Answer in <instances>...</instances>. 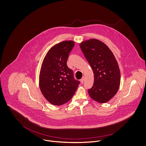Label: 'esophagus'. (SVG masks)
I'll list each match as a JSON object with an SVG mask.
<instances>
[{"label":"esophagus","instance_id":"34e87169","mask_svg":"<svg viewBox=\"0 0 146 146\" xmlns=\"http://www.w3.org/2000/svg\"><path fill=\"white\" fill-rule=\"evenodd\" d=\"M84 80H85V77L83 76V77L80 79V82H81L82 83H83L84 82Z\"/></svg>","mask_w":146,"mask_h":146}]
</instances>
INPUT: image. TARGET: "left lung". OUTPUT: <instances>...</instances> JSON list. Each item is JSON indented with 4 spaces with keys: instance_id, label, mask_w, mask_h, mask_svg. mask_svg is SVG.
Here are the masks:
<instances>
[{
    "instance_id": "1",
    "label": "left lung",
    "mask_w": 146,
    "mask_h": 146,
    "mask_svg": "<svg viewBox=\"0 0 146 146\" xmlns=\"http://www.w3.org/2000/svg\"><path fill=\"white\" fill-rule=\"evenodd\" d=\"M94 73V85L88 94L98 103L108 102L117 93L120 84V72L117 61L110 49L96 39L79 44Z\"/></svg>"
}]
</instances>
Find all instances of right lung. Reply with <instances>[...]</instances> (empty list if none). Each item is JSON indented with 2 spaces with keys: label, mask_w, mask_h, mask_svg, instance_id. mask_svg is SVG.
<instances>
[{
  "label": "right lung",
  "mask_w": 146,
  "mask_h": 146,
  "mask_svg": "<svg viewBox=\"0 0 146 146\" xmlns=\"http://www.w3.org/2000/svg\"><path fill=\"white\" fill-rule=\"evenodd\" d=\"M74 42H61L51 48L42 62L39 85L42 95L51 104L60 106L68 102L75 94L79 81L67 66Z\"/></svg>",
  "instance_id": "1"
}]
</instances>
